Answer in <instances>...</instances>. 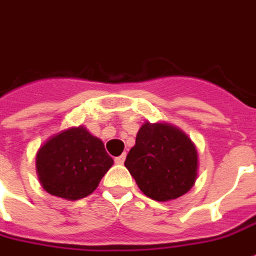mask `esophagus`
<instances>
[{
    "mask_svg": "<svg viewBox=\"0 0 256 256\" xmlns=\"http://www.w3.org/2000/svg\"><path fill=\"white\" fill-rule=\"evenodd\" d=\"M124 159H126V154H122L120 156H116L115 164H118V165H122L123 162H124Z\"/></svg>",
    "mask_w": 256,
    "mask_h": 256,
    "instance_id": "1",
    "label": "esophagus"
}]
</instances>
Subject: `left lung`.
Returning a JSON list of instances; mask_svg holds the SVG:
<instances>
[{"mask_svg": "<svg viewBox=\"0 0 256 256\" xmlns=\"http://www.w3.org/2000/svg\"><path fill=\"white\" fill-rule=\"evenodd\" d=\"M146 196L155 201L178 198L196 183L198 155L191 140L164 123H144L124 160Z\"/></svg>", "mask_w": 256, "mask_h": 256, "instance_id": "obj_1", "label": "left lung"}]
</instances>
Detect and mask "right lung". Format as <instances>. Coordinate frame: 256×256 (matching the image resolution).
Segmentation results:
<instances>
[{"label":"right lung","mask_w":256,"mask_h":256,"mask_svg":"<svg viewBox=\"0 0 256 256\" xmlns=\"http://www.w3.org/2000/svg\"><path fill=\"white\" fill-rule=\"evenodd\" d=\"M112 165L102 141L82 126L54 136L36 158L44 190L70 201L90 196Z\"/></svg>","instance_id":"obj_1"}]
</instances>
